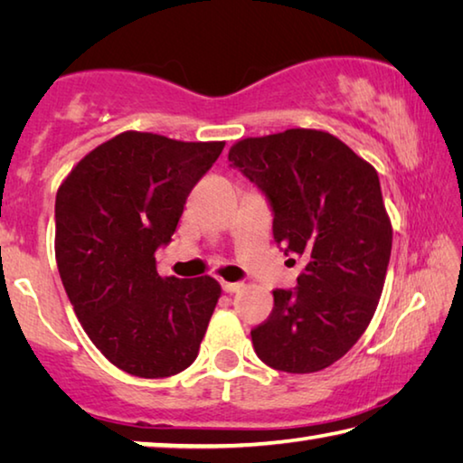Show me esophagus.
Segmentation results:
<instances>
[{
	"instance_id": "1",
	"label": "esophagus",
	"mask_w": 463,
	"mask_h": 463,
	"mask_svg": "<svg viewBox=\"0 0 463 463\" xmlns=\"http://www.w3.org/2000/svg\"><path fill=\"white\" fill-rule=\"evenodd\" d=\"M221 286H222V289H224L226 294H234V292H239V289L242 288L241 281H221Z\"/></svg>"
}]
</instances>
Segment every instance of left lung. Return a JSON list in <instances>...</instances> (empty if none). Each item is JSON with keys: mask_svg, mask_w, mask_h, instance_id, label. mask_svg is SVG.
Wrapping results in <instances>:
<instances>
[{"mask_svg": "<svg viewBox=\"0 0 463 463\" xmlns=\"http://www.w3.org/2000/svg\"><path fill=\"white\" fill-rule=\"evenodd\" d=\"M229 161L268 198L284 255L304 261L298 286L276 289L269 318L250 331L255 354L279 372L325 370L364 335L386 279L392 224L378 174L308 128L239 140Z\"/></svg>", "mask_w": 463, "mask_h": 463, "instance_id": "left-lung-1", "label": "left lung"}]
</instances>
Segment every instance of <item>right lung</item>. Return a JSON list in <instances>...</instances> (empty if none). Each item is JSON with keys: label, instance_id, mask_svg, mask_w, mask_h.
<instances>
[{"label": "right lung", "instance_id": "add662e5", "mask_svg": "<svg viewBox=\"0 0 463 463\" xmlns=\"http://www.w3.org/2000/svg\"><path fill=\"white\" fill-rule=\"evenodd\" d=\"M222 148L128 130L85 155L59 187L62 286L91 343L130 375L169 378L198 357L221 286L161 278L155 253Z\"/></svg>", "mask_w": 463, "mask_h": 463}]
</instances>
